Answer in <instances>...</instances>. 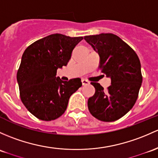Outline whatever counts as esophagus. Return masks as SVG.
Here are the masks:
<instances>
[{
	"label": "esophagus",
	"mask_w": 158,
	"mask_h": 158,
	"mask_svg": "<svg viewBox=\"0 0 158 158\" xmlns=\"http://www.w3.org/2000/svg\"><path fill=\"white\" fill-rule=\"evenodd\" d=\"M82 85H86L89 84V82L88 80H86V79H82Z\"/></svg>",
	"instance_id": "obj_1"
}]
</instances>
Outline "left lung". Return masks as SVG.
Returning <instances> with one entry per match:
<instances>
[{"mask_svg": "<svg viewBox=\"0 0 158 158\" xmlns=\"http://www.w3.org/2000/svg\"><path fill=\"white\" fill-rule=\"evenodd\" d=\"M100 57L101 73L111 79L107 90L91 82L95 93L88 100L91 114L104 122L123 117L135 104L142 82L141 64L134 50L112 33L85 36Z\"/></svg>", "mask_w": 158, "mask_h": 158, "instance_id": "obj_1", "label": "left lung"}]
</instances>
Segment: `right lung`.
I'll list each match as a JSON object with an SVG mask.
<instances>
[{
    "instance_id": "obj_1",
    "label": "right lung",
    "mask_w": 158,
    "mask_h": 158,
    "mask_svg": "<svg viewBox=\"0 0 158 158\" xmlns=\"http://www.w3.org/2000/svg\"><path fill=\"white\" fill-rule=\"evenodd\" d=\"M83 37L52 34L25 50L16 79L25 107L38 119L51 121L66 110L70 96L82 86L79 78L63 81L58 68L67 65L73 50Z\"/></svg>"
}]
</instances>
